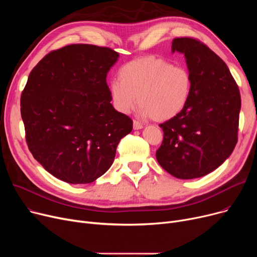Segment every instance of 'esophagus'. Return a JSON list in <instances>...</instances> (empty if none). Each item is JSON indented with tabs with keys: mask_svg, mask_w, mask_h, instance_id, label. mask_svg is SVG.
Masks as SVG:
<instances>
[{
	"mask_svg": "<svg viewBox=\"0 0 257 257\" xmlns=\"http://www.w3.org/2000/svg\"><path fill=\"white\" fill-rule=\"evenodd\" d=\"M144 126L140 123V121L138 120H133V129L134 130H140V129H143Z\"/></svg>",
	"mask_w": 257,
	"mask_h": 257,
	"instance_id": "34e87169",
	"label": "esophagus"
}]
</instances>
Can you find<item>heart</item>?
<instances>
[{
  "instance_id": "1",
  "label": "heart",
  "mask_w": 257,
  "mask_h": 257,
  "mask_svg": "<svg viewBox=\"0 0 257 257\" xmlns=\"http://www.w3.org/2000/svg\"><path fill=\"white\" fill-rule=\"evenodd\" d=\"M118 80L108 85L114 109L130 113L140 103V114L158 121L179 115L190 101L193 77L184 65H172L156 56L134 59L120 67Z\"/></svg>"
}]
</instances>
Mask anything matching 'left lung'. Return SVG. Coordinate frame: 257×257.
I'll return each mask as SVG.
<instances>
[{"instance_id":"1","label":"left lung","mask_w":257,"mask_h":257,"mask_svg":"<svg viewBox=\"0 0 257 257\" xmlns=\"http://www.w3.org/2000/svg\"><path fill=\"white\" fill-rule=\"evenodd\" d=\"M184 55L193 77L185 109L159 127L158 164L179 179L203 177L231 155L237 143L240 94L226 63L194 38H175L172 53Z\"/></svg>"}]
</instances>
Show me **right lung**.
Listing matches in <instances>:
<instances>
[{"label":"right lung","mask_w":257,"mask_h":257,"mask_svg":"<svg viewBox=\"0 0 257 257\" xmlns=\"http://www.w3.org/2000/svg\"><path fill=\"white\" fill-rule=\"evenodd\" d=\"M118 53L71 45L49 53L31 71L21 98L26 141L54 177L91 183L111 167L132 119L110 103L107 73Z\"/></svg>","instance_id":"1"}]
</instances>
